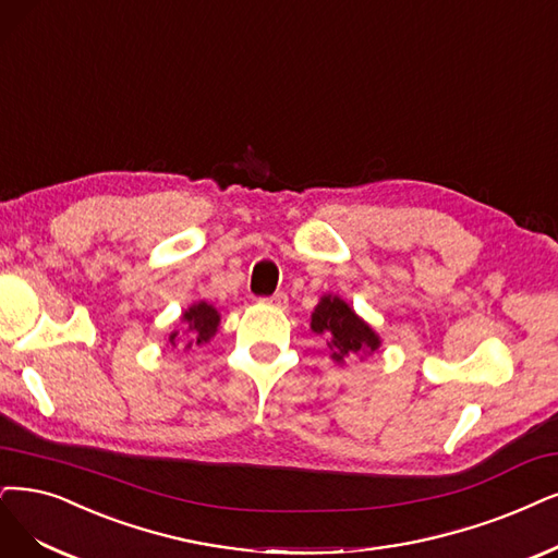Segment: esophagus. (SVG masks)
<instances>
[{"instance_id": "esophagus-1", "label": "esophagus", "mask_w": 558, "mask_h": 558, "mask_svg": "<svg viewBox=\"0 0 558 558\" xmlns=\"http://www.w3.org/2000/svg\"><path fill=\"white\" fill-rule=\"evenodd\" d=\"M264 303H268V305H274V307H287V303H290V299H287V294L284 292H276L274 296H268V299H262Z\"/></svg>"}]
</instances>
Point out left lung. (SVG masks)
I'll list each match as a JSON object with an SVG mask.
<instances>
[{
  "mask_svg": "<svg viewBox=\"0 0 558 558\" xmlns=\"http://www.w3.org/2000/svg\"><path fill=\"white\" fill-rule=\"evenodd\" d=\"M311 328L317 336H324L328 352L336 363L352 361L363 354H373L379 349V336L365 324L352 307L340 296L324 294L317 303Z\"/></svg>",
  "mask_w": 558,
  "mask_h": 558,
  "instance_id": "1",
  "label": "left lung"
}]
</instances>
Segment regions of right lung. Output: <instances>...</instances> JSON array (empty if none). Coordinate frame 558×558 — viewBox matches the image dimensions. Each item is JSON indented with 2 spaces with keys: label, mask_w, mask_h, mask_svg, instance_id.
Returning <instances> with one entry per match:
<instances>
[{
  "label": "right lung",
  "mask_w": 558,
  "mask_h": 558,
  "mask_svg": "<svg viewBox=\"0 0 558 558\" xmlns=\"http://www.w3.org/2000/svg\"><path fill=\"white\" fill-rule=\"evenodd\" d=\"M181 322H183L185 336H189V340H185V349H191L193 344H206L216 336L220 326V315L214 305H209L206 301H197L183 313ZM177 340H179V331H172L168 342L177 347Z\"/></svg>",
  "instance_id": "1"
}]
</instances>
